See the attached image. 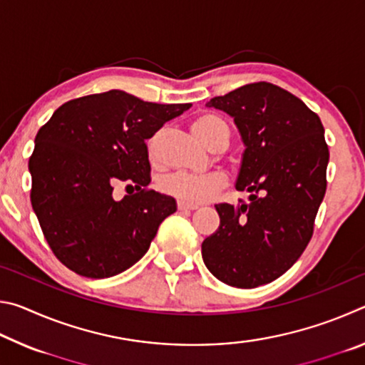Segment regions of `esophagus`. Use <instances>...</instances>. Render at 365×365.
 <instances>
[{
	"mask_svg": "<svg viewBox=\"0 0 365 365\" xmlns=\"http://www.w3.org/2000/svg\"><path fill=\"white\" fill-rule=\"evenodd\" d=\"M195 209H197V206H193V205H185V202H180L178 201V211H195Z\"/></svg>",
	"mask_w": 365,
	"mask_h": 365,
	"instance_id": "obj_1",
	"label": "esophagus"
}]
</instances>
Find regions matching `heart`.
<instances>
[{"label": "heart", "mask_w": 365, "mask_h": 365, "mask_svg": "<svg viewBox=\"0 0 365 365\" xmlns=\"http://www.w3.org/2000/svg\"><path fill=\"white\" fill-rule=\"evenodd\" d=\"M219 117L201 115L193 122V133L202 143H206L209 135L217 125H222ZM227 185V178L220 172H206V174H193V172H174L160 180V188L185 205H201L212 200Z\"/></svg>", "instance_id": "b5f03b06"}]
</instances>
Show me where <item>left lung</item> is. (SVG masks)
<instances>
[{
	"mask_svg": "<svg viewBox=\"0 0 365 365\" xmlns=\"http://www.w3.org/2000/svg\"><path fill=\"white\" fill-rule=\"evenodd\" d=\"M207 108L232 117L245 145L235 188L248 202L215 205L220 225L201 245L209 272L230 287L274 282L312 237L327 188L324 125L299 98L267 82L215 96Z\"/></svg>",
	"mask_w": 365,
	"mask_h": 365,
	"instance_id": "8db88e82",
	"label": "left lung"
}]
</instances>
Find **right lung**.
<instances>
[{
  "instance_id": "obj_1",
  "label": "right lung",
  "mask_w": 365,
  "mask_h": 365,
  "mask_svg": "<svg viewBox=\"0 0 365 365\" xmlns=\"http://www.w3.org/2000/svg\"><path fill=\"white\" fill-rule=\"evenodd\" d=\"M190 108L110 90L64 103L40 128L29 160L30 200L49 248L66 267L108 279L145 256L159 225L177 211L174 197L146 190V140ZM119 181L138 193L115 200Z\"/></svg>"
}]
</instances>
